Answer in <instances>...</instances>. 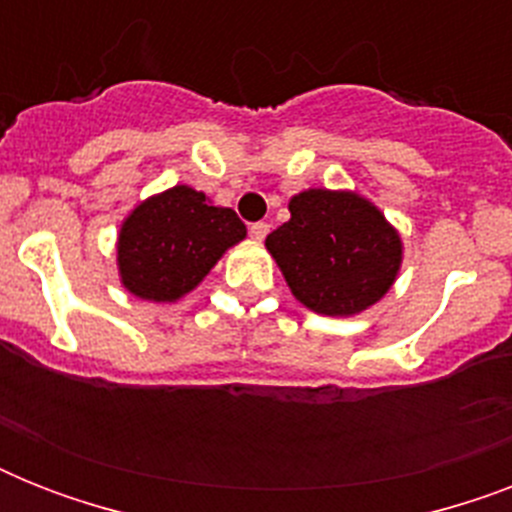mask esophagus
Listing matches in <instances>:
<instances>
[{
  "instance_id": "1",
  "label": "esophagus",
  "mask_w": 512,
  "mask_h": 512,
  "mask_svg": "<svg viewBox=\"0 0 512 512\" xmlns=\"http://www.w3.org/2000/svg\"><path fill=\"white\" fill-rule=\"evenodd\" d=\"M268 231H271V225L268 223H252L249 225V233H252V239L263 241L265 236H268Z\"/></svg>"
}]
</instances>
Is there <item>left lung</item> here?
<instances>
[{"label":"left lung","instance_id":"obj_1","mask_svg":"<svg viewBox=\"0 0 512 512\" xmlns=\"http://www.w3.org/2000/svg\"><path fill=\"white\" fill-rule=\"evenodd\" d=\"M289 215L265 247L305 308L356 316L388 295L404 244L372 201L356 191L308 188L289 199Z\"/></svg>","mask_w":512,"mask_h":512}]
</instances>
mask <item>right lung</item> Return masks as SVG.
<instances>
[{"label": "right lung", "mask_w": 512, "mask_h": 512, "mask_svg": "<svg viewBox=\"0 0 512 512\" xmlns=\"http://www.w3.org/2000/svg\"><path fill=\"white\" fill-rule=\"evenodd\" d=\"M244 236L247 225L233 209L215 207L191 185H175L124 217L116 241L119 279L140 300L175 303Z\"/></svg>", "instance_id": "add662e5"}]
</instances>
